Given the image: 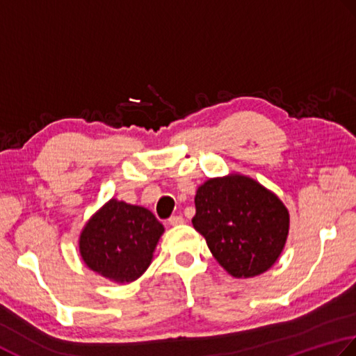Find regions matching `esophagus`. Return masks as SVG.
Wrapping results in <instances>:
<instances>
[{
	"label": "esophagus",
	"instance_id": "34e87169",
	"mask_svg": "<svg viewBox=\"0 0 356 356\" xmlns=\"http://www.w3.org/2000/svg\"><path fill=\"white\" fill-rule=\"evenodd\" d=\"M183 222H184V218H183V216H179V215H173L169 218L170 226H181Z\"/></svg>",
	"mask_w": 356,
	"mask_h": 356
}]
</instances>
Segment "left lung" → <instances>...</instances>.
<instances>
[{"label": "left lung", "instance_id": "obj_1", "mask_svg": "<svg viewBox=\"0 0 356 356\" xmlns=\"http://www.w3.org/2000/svg\"><path fill=\"white\" fill-rule=\"evenodd\" d=\"M192 224L218 264L248 280L270 269L289 236L290 215L277 195L241 173L209 178L197 188Z\"/></svg>", "mask_w": 356, "mask_h": 356}]
</instances>
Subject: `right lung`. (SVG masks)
<instances>
[{
	"mask_svg": "<svg viewBox=\"0 0 356 356\" xmlns=\"http://www.w3.org/2000/svg\"><path fill=\"white\" fill-rule=\"evenodd\" d=\"M163 234L164 226L149 209L111 198L84 224L78 249L90 270L129 284L147 270Z\"/></svg>",
	"mask_w": 356,
	"mask_h": 356,
	"instance_id": "add662e5",
	"label": "right lung"
}]
</instances>
